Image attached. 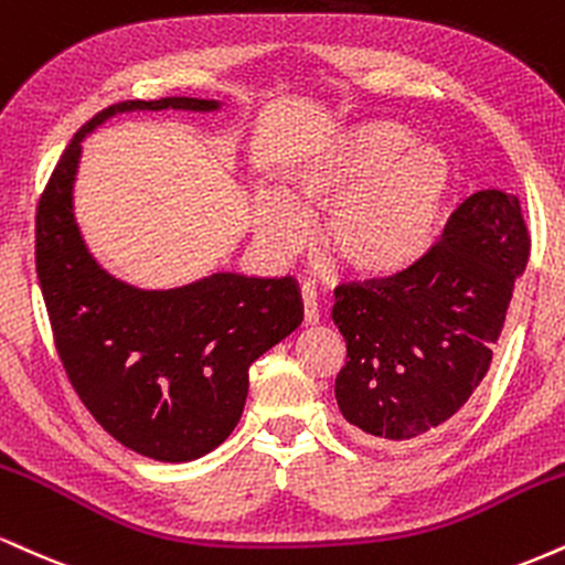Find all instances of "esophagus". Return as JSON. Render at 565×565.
<instances>
[{"instance_id": "34e87169", "label": "esophagus", "mask_w": 565, "mask_h": 565, "mask_svg": "<svg viewBox=\"0 0 565 565\" xmlns=\"http://www.w3.org/2000/svg\"><path fill=\"white\" fill-rule=\"evenodd\" d=\"M302 310H305V323H318L321 321V310H318V297L316 289L310 284H302Z\"/></svg>"}]
</instances>
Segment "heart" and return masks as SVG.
Here are the masks:
<instances>
[{"instance_id":"heart-1","label":"heart","mask_w":565,"mask_h":565,"mask_svg":"<svg viewBox=\"0 0 565 565\" xmlns=\"http://www.w3.org/2000/svg\"><path fill=\"white\" fill-rule=\"evenodd\" d=\"M392 120L339 128L281 168L276 196L257 205V239L287 255L300 217L323 215L318 244L352 274H399L431 247L452 192V162Z\"/></svg>"}]
</instances>
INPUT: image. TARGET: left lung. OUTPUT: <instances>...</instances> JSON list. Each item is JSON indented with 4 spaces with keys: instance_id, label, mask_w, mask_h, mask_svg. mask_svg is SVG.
I'll use <instances>...</instances> for the list:
<instances>
[{
    "instance_id": "1",
    "label": "left lung",
    "mask_w": 565,
    "mask_h": 565,
    "mask_svg": "<svg viewBox=\"0 0 565 565\" xmlns=\"http://www.w3.org/2000/svg\"><path fill=\"white\" fill-rule=\"evenodd\" d=\"M529 247L519 196L487 189L455 210L411 268L337 287L331 318L348 360L334 394L363 439L407 447L468 403L492 363Z\"/></svg>"
}]
</instances>
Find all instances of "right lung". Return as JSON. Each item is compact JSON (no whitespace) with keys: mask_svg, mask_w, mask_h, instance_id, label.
I'll return each mask as SVG.
<instances>
[{"mask_svg":"<svg viewBox=\"0 0 565 565\" xmlns=\"http://www.w3.org/2000/svg\"><path fill=\"white\" fill-rule=\"evenodd\" d=\"M215 113L217 99H128L94 115L54 168L36 210V274L60 360L97 424L128 450L186 463L239 424L249 365L302 323L291 276L213 274L139 289L88 253L73 213L86 134L118 113Z\"/></svg>","mask_w":565,"mask_h":565,"instance_id":"add662e5","label":"right lung"}]
</instances>
